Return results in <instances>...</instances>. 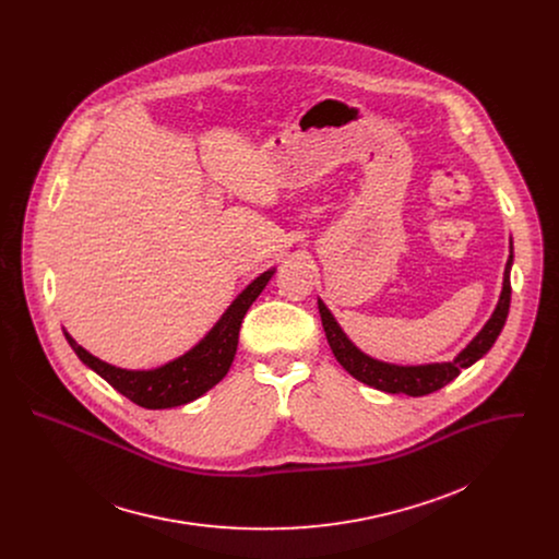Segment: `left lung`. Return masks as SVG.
Returning <instances> with one entry per match:
<instances>
[{"label": "left lung", "mask_w": 559, "mask_h": 559, "mask_svg": "<svg viewBox=\"0 0 559 559\" xmlns=\"http://www.w3.org/2000/svg\"><path fill=\"white\" fill-rule=\"evenodd\" d=\"M512 249V247H510ZM510 266H512V251L506 264L503 273V290L499 297V304L492 312V317L484 324V329L472 340V344L448 364H428V366H394V364H383L377 361L368 355H364L340 329V324L331 317V312L324 308V304L319 301L320 320L322 329L326 335V342L335 355V359L342 364V368L355 377L357 381L388 392V394H406V396H426L432 394L441 388H445L450 381H454L463 368H469L484 357L490 346L495 344L497 335L501 333L508 310H510Z\"/></svg>", "instance_id": "1"}]
</instances>
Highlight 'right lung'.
<instances>
[{
    "instance_id": "1",
    "label": "right lung",
    "mask_w": 559,
    "mask_h": 559,
    "mask_svg": "<svg viewBox=\"0 0 559 559\" xmlns=\"http://www.w3.org/2000/svg\"><path fill=\"white\" fill-rule=\"evenodd\" d=\"M273 273L275 271L271 269L255 277L198 346L157 370H122L109 366L81 348L67 331L64 335L81 361L98 377H103L124 399L144 408L180 406L200 399L228 374L239 344L240 322Z\"/></svg>"
}]
</instances>
